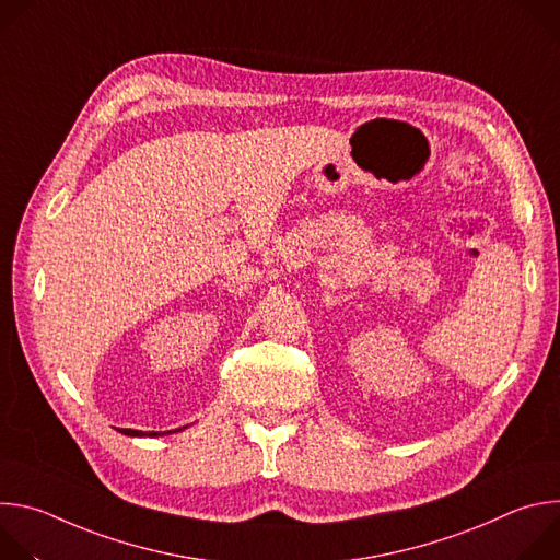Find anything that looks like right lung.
Listing matches in <instances>:
<instances>
[{
	"mask_svg": "<svg viewBox=\"0 0 560 560\" xmlns=\"http://www.w3.org/2000/svg\"><path fill=\"white\" fill-rule=\"evenodd\" d=\"M128 436H159V432H141V430H126Z\"/></svg>",
	"mask_w": 560,
	"mask_h": 560,
	"instance_id": "obj_1",
	"label": "right lung"
}]
</instances>
